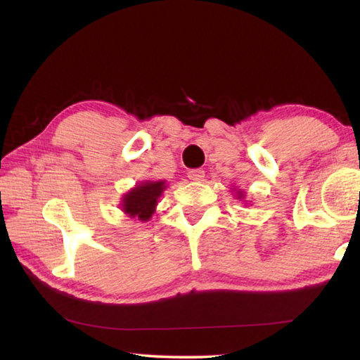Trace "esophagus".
<instances>
[{
	"label": "esophagus",
	"mask_w": 360,
	"mask_h": 360,
	"mask_svg": "<svg viewBox=\"0 0 360 360\" xmlns=\"http://www.w3.org/2000/svg\"><path fill=\"white\" fill-rule=\"evenodd\" d=\"M188 179L192 181H202V178H205V172H202L201 168H193V169H188Z\"/></svg>",
	"instance_id": "1"
}]
</instances>
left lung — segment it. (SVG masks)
<instances>
[{
    "label": "left lung",
    "instance_id": "left-lung-1",
    "mask_svg": "<svg viewBox=\"0 0 360 360\" xmlns=\"http://www.w3.org/2000/svg\"><path fill=\"white\" fill-rule=\"evenodd\" d=\"M238 195H239V197H238V198H240V197H243V193H240V192H239Z\"/></svg>",
    "mask_w": 360,
    "mask_h": 360
}]
</instances>
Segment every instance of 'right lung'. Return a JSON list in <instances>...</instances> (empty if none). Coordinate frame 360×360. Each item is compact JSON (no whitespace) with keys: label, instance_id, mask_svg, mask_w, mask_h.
I'll return each instance as SVG.
<instances>
[{"label":"right lung","instance_id":"add662e5","mask_svg":"<svg viewBox=\"0 0 360 360\" xmlns=\"http://www.w3.org/2000/svg\"><path fill=\"white\" fill-rule=\"evenodd\" d=\"M165 187L167 186L163 181H148L136 186L129 193L124 195L122 211L132 219H139L141 221L149 220L154 212L155 205H158V198Z\"/></svg>","mask_w":360,"mask_h":360}]
</instances>
